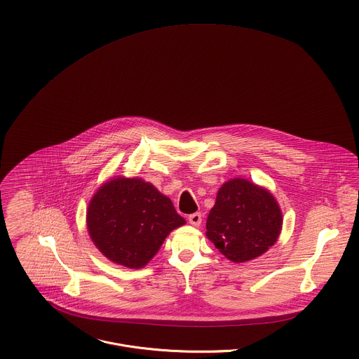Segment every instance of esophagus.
<instances>
[{"label": "esophagus", "mask_w": 359, "mask_h": 359, "mask_svg": "<svg viewBox=\"0 0 359 359\" xmlns=\"http://www.w3.org/2000/svg\"><path fill=\"white\" fill-rule=\"evenodd\" d=\"M189 222L194 225V226H199L202 224V214L201 212H194L189 215Z\"/></svg>", "instance_id": "34e87169"}]
</instances>
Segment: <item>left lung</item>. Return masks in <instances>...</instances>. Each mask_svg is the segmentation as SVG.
<instances>
[{
  "label": "left lung",
  "instance_id": "left-lung-1",
  "mask_svg": "<svg viewBox=\"0 0 359 359\" xmlns=\"http://www.w3.org/2000/svg\"><path fill=\"white\" fill-rule=\"evenodd\" d=\"M282 224V211L269 191L235 178L218 189L205 236L228 259L245 262L276 243Z\"/></svg>",
  "mask_w": 359,
  "mask_h": 359
}]
</instances>
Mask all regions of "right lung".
<instances>
[{"mask_svg":"<svg viewBox=\"0 0 359 359\" xmlns=\"http://www.w3.org/2000/svg\"><path fill=\"white\" fill-rule=\"evenodd\" d=\"M184 224L172 202L141 178L109 180L87 210L94 245L110 261L134 269L145 266L167 235Z\"/></svg>","mask_w":359,"mask_h":359,"instance_id":"add662e5","label":"right lung"}]
</instances>
